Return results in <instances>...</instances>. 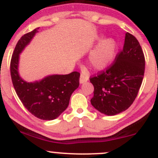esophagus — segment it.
<instances>
[{
  "mask_svg": "<svg viewBox=\"0 0 158 158\" xmlns=\"http://www.w3.org/2000/svg\"><path fill=\"white\" fill-rule=\"evenodd\" d=\"M89 80V76L85 74H81L80 78H79V82L81 84L84 83V82H87Z\"/></svg>",
  "mask_w": 158,
  "mask_h": 158,
  "instance_id": "esophagus-1",
  "label": "esophagus"
}]
</instances>
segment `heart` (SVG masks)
I'll list each match as a JSON object with an SVG mask.
<instances>
[{"instance_id": "1", "label": "heart", "mask_w": 158, "mask_h": 158, "mask_svg": "<svg viewBox=\"0 0 158 158\" xmlns=\"http://www.w3.org/2000/svg\"><path fill=\"white\" fill-rule=\"evenodd\" d=\"M102 39V36L98 37V40ZM117 50L118 44L114 39L108 38L103 40L89 55V63L95 69H106L114 60Z\"/></svg>"}]
</instances>
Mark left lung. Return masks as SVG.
<instances>
[{
  "label": "left lung",
  "mask_w": 158,
  "mask_h": 158,
  "mask_svg": "<svg viewBox=\"0 0 158 158\" xmlns=\"http://www.w3.org/2000/svg\"><path fill=\"white\" fill-rule=\"evenodd\" d=\"M144 52L138 40L125 33L123 49L105 71L90 78L94 86L91 104L101 113L115 115L128 109L137 97L144 78Z\"/></svg>",
  "instance_id": "8db88e82"
}]
</instances>
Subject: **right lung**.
I'll return each instance as SVG.
<instances>
[{
	"instance_id": "1",
	"label": "right lung",
	"mask_w": 158,
	"mask_h": 158,
	"mask_svg": "<svg viewBox=\"0 0 158 158\" xmlns=\"http://www.w3.org/2000/svg\"><path fill=\"white\" fill-rule=\"evenodd\" d=\"M39 27L23 35L18 40L10 61L13 85L24 107L35 117L53 120L67 109L70 97L79 87L80 73L51 75L40 81L28 82L19 75L20 54L38 32Z\"/></svg>"
}]
</instances>
